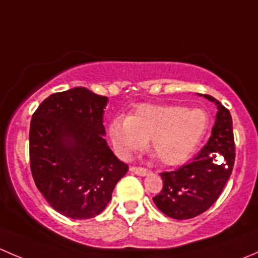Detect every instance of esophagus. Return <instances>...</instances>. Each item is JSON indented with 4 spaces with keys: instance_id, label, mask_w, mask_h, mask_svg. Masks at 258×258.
<instances>
[{
    "instance_id": "obj_1",
    "label": "esophagus",
    "mask_w": 258,
    "mask_h": 258,
    "mask_svg": "<svg viewBox=\"0 0 258 258\" xmlns=\"http://www.w3.org/2000/svg\"><path fill=\"white\" fill-rule=\"evenodd\" d=\"M130 171L134 173H136V175H139V176H146L150 173V171H148L147 168L137 167V166H131V167H130Z\"/></svg>"
}]
</instances>
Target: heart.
I'll use <instances>...</instances> for the list:
<instances>
[{
	"mask_svg": "<svg viewBox=\"0 0 258 258\" xmlns=\"http://www.w3.org/2000/svg\"><path fill=\"white\" fill-rule=\"evenodd\" d=\"M210 128V116L202 108L182 105H141L127 118L117 117L108 135L121 157L131 158L150 140V150L162 165L186 162Z\"/></svg>",
	"mask_w": 258,
	"mask_h": 258,
	"instance_id": "heart-1",
	"label": "heart"
}]
</instances>
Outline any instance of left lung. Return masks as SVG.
Masks as SVG:
<instances>
[{"label": "left lung", "mask_w": 258, "mask_h": 258, "mask_svg": "<svg viewBox=\"0 0 258 258\" xmlns=\"http://www.w3.org/2000/svg\"><path fill=\"white\" fill-rule=\"evenodd\" d=\"M217 105L215 126L209 142L187 165L162 172L163 187L153 202L161 212L175 220H189L207 211L217 201L235 163V139L230 111L212 96Z\"/></svg>", "instance_id": "left-lung-1"}]
</instances>
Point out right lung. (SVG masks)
<instances>
[{
  "instance_id": "obj_1",
  "label": "right lung",
  "mask_w": 258,
  "mask_h": 258,
  "mask_svg": "<svg viewBox=\"0 0 258 258\" xmlns=\"http://www.w3.org/2000/svg\"><path fill=\"white\" fill-rule=\"evenodd\" d=\"M106 105V96L75 87L48 96L31 119L33 181L52 209L74 220L100 215L128 171L103 139Z\"/></svg>"
}]
</instances>
